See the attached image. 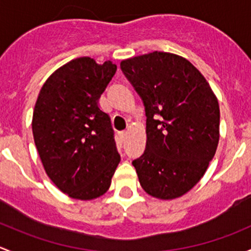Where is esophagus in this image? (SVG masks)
<instances>
[{"label": "esophagus", "mask_w": 251, "mask_h": 251, "mask_svg": "<svg viewBox=\"0 0 251 251\" xmlns=\"http://www.w3.org/2000/svg\"><path fill=\"white\" fill-rule=\"evenodd\" d=\"M126 135H128V131H122V133L120 134V136H121V139H122V141H126Z\"/></svg>", "instance_id": "34e87169"}]
</instances>
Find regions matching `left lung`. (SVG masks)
<instances>
[{"mask_svg":"<svg viewBox=\"0 0 251 251\" xmlns=\"http://www.w3.org/2000/svg\"><path fill=\"white\" fill-rule=\"evenodd\" d=\"M121 70L146 115V147L131 162L141 187L159 200L180 197L202 179L218 149V99L203 75L175 54L134 56Z\"/></svg>","mask_w":251,"mask_h":251,"instance_id":"obj_1","label":"left lung"}]
</instances>
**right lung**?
Returning <instances> with one entry per match:
<instances>
[{"label":"right lung","mask_w":251,"mask_h":251,"mask_svg":"<svg viewBox=\"0 0 251 251\" xmlns=\"http://www.w3.org/2000/svg\"><path fill=\"white\" fill-rule=\"evenodd\" d=\"M117 66L75 59L46 81L36 101L32 133L49 179L75 200L108 190L121 161L110 116L98 105Z\"/></svg>","instance_id":"add662e5"}]
</instances>
